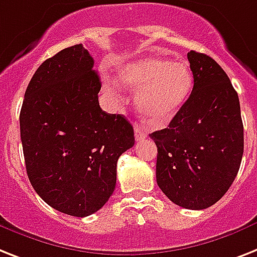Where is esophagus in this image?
<instances>
[{
	"label": "esophagus",
	"mask_w": 257,
	"mask_h": 257,
	"mask_svg": "<svg viewBox=\"0 0 257 257\" xmlns=\"http://www.w3.org/2000/svg\"><path fill=\"white\" fill-rule=\"evenodd\" d=\"M135 137L136 141H143V140L147 139V133L140 125H135Z\"/></svg>",
	"instance_id": "1"
}]
</instances>
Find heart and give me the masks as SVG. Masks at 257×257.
<instances>
[{
    "instance_id": "obj_1",
    "label": "heart",
    "mask_w": 257,
    "mask_h": 257,
    "mask_svg": "<svg viewBox=\"0 0 257 257\" xmlns=\"http://www.w3.org/2000/svg\"><path fill=\"white\" fill-rule=\"evenodd\" d=\"M116 80L126 89H139L136 109L149 125L162 126L172 121L185 105L194 79L186 62L145 56L121 66Z\"/></svg>"
}]
</instances>
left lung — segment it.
Here are the masks:
<instances>
[{
    "instance_id": "obj_1",
    "label": "left lung",
    "mask_w": 257,
    "mask_h": 257,
    "mask_svg": "<svg viewBox=\"0 0 257 257\" xmlns=\"http://www.w3.org/2000/svg\"><path fill=\"white\" fill-rule=\"evenodd\" d=\"M194 76L189 99L168 128L150 133L157 145L156 178L162 193L189 210L220 199L240 168L244 131L230 79L206 54H187Z\"/></svg>"
}]
</instances>
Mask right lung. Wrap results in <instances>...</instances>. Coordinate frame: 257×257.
Wrapping results in <instances>:
<instances>
[{
	"label": "right lung",
	"instance_id": "obj_1",
	"mask_svg": "<svg viewBox=\"0 0 257 257\" xmlns=\"http://www.w3.org/2000/svg\"><path fill=\"white\" fill-rule=\"evenodd\" d=\"M93 58L81 45L45 60L20 114L27 177L39 197L67 215L88 216L116 186L117 160L135 145L122 114L104 112Z\"/></svg>",
	"mask_w": 257,
	"mask_h": 257
}]
</instances>
